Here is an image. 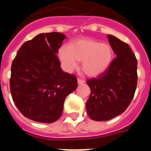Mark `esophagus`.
Segmentation results:
<instances>
[{"label": "esophagus", "instance_id": "34e87169", "mask_svg": "<svg viewBox=\"0 0 151 151\" xmlns=\"http://www.w3.org/2000/svg\"><path fill=\"white\" fill-rule=\"evenodd\" d=\"M77 82H78V85H82V84L85 83V81L83 79H80V78H78L77 80Z\"/></svg>", "mask_w": 151, "mask_h": 151}]
</instances>
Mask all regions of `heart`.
I'll use <instances>...</instances> for the list:
<instances>
[{"label": "heart", "mask_w": 151, "mask_h": 151, "mask_svg": "<svg viewBox=\"0 0 151 151\" xmlns=\"http://www.w3.org/2000/svg\"><path fill=\"white\" fill-rule=\"evenodd\" d=\"M63 67L71 72L82 62V69L88 76H101L109 69L113 60L111 46L91 38L73 41L70 47L62 46L58 52Z\"/></svg>", "instance_id": "b5f03b06"}]
</instances>
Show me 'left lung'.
Here are the masks:
<instances>
[{
    "label": "left lung",
    "instance_id": "1",
    "mask_svg": "<svg viewBox=\"0 0 151 151\" xmlns=\"http://www.w3.org/2000/svg\"><path fill=\"white\" fill-rule=\"evenodd\" d=\"M116 57L98 78L88 79L91 94L86 102L88 115L95 121H106L123 113L137 87V60L128 44L108 35Z\"/></svg>",
    "mask_w": 151,
    "mask_h": 151
}]
</instances>
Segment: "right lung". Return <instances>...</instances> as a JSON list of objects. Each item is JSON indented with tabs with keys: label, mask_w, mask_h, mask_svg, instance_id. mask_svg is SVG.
Listing matches in <instances>:
<instances>
[{
	"label": "right lung",
	"mask_w": 151,
	"mask_h": 151,
	"mask_svg": "<svg viewBox=\"0 0 151 151\" xmlns=\"http://www.w3.org/2000/svg\"><path fill=\"white\" fill-rule=\"evenodd\" d=\"M66 35L41 33L21 46L11 66L13 102L35 122L52 123L61 116L66 97L77 88L76 77L63 73L56 54Z\"/></svg>",
	"instance_id": "1"
}]
</instances>
